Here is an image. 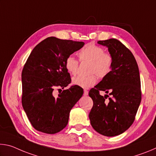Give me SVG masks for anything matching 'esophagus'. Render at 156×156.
<instances>
[{
  "label": "esophagus",
  "mask_w": 156,
  "mask_h": 156,
  "mask_svg": "<svg viewBox=\"0 0 156 156\" xmlns=\"http://www.w3.org/2000/svg\"><path fill=\"white\" fill-rule=\"evenodd\" d=\"M88 95V91L87 89H84V96H87Z\"/></svg>",
  "instance_id": "1"
}]
</instances>
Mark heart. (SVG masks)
Instances as JSON below:
<instances>
[{"label": "heart", "mask_w": 156, "mask_h": 156, "mask_svg": "<svg viewBox=\"0 0 156 156\" xmlns=\"http://www.w3.org/2000/svg\"><path fill=\"white\" fill-rule=\"evenodd\" d=\"M81 62H89L87 76H78L73 78L72 82L76 85L83 88H89L96 84L97 76L104 78L112 72L114 58L110 53L105 52L102 47L89 44L78 53ZM65 65L67 72L72 75L78 72L79 62L74 57L69 56L65 60Z\"/></svg>", "instance_id": "heart-1"}]
</instances>
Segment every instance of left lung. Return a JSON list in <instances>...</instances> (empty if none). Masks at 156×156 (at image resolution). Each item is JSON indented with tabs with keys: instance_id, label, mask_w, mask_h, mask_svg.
Segmentation results:
<instances>
[{
	"instance_id": "1",
	"label": "left lung",
	"mask_w": 156,
	"mask_h": 156,
	"mask_svg": "<svg viewBox=\"0 0 156 156\" xmlns=\"http://www.w3.org/2000/svg\"><path fill=\"white\" fill-rule=\"evenodd\" d=\"M98 43L108 47L114 62L109 74L89 90L94 105L89 117L97 132L105 136H115L130 127L140 104L138 66L131 51L117 39L99 41ZM100 91L107 94L102 97Z\"/></svg>"
}]
</instances>
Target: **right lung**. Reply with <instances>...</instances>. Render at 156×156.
<instances>
[{
	"label": "right lung",
	"instance_id": "1",
	"mask_svg": "<svg viewBox=\"0 0 156 156\" xmlns=\"http://www.w3.org/2000/svg\"><path fill=\"white\" fill-rule=\"evenodd\" d=\"M84 44L49 37L37 44L29 56L22 71V105L37 131L54 134L67 126L70 111L83 96V89L72 85L60 91L57 98L53 96V91L71 83L65 60Z\"/></svg>",
	"mask_w": 156,
	"mask_h": 156
}]
</instances>
